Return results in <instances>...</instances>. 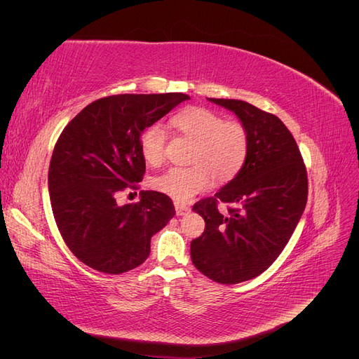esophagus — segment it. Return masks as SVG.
<instances>
[{"label":"esophagus","mask_w":359,"mask_h":359,"mask_svg":"<svg viewBox=\"0 0 359 359\" xmlns=\"http://www.w3.org/2000/svg\"><path fill=\"white\" fill-rule=\"evenodd\" d=\"M175 211H177V215H186L190 212V206L175 202Z\"/></svg>","instance_id":"1"}]
</instances>
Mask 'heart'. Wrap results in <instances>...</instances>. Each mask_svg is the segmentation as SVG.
Returning <instances> with one entry per match:
<instances>
[{
    "label": "heart",
    "instance_id": "1",
    "mask_svg": "<svg viewBox=\"0 0 359 359\" xmlns=\"http://www.w3.org/2000/svg\"><path fill=\"white\" fill-rule=\"evenodd\" d=\"M173 128L194 140L190 168H170L153 181V187L177 202H189L211 187L224 184L241 172L248 154V132L243 123L224 119L208 107L191 106L173 115ZM168 135L160 124L148 126L139 137V149L151 166L165 160Z\"/></svg>",
    "mask_w": 359,
    "mask_h": 359
}]
</instances>
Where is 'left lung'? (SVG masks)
I'll return each instance as SVG.
<instances>
[{
  "label": "left lung",
  "mask_w": 359,
  "mask_h": 359,
  "mask_svg": "<svg viewBox=\"0 0 359 359\" xmlns=\"http://www.w3.org/2000/svg\"><path fill=\"white\" fill-rule=\"evenodd\" d=\"M208 100L240 118L248 132V154L241 172L214 198L194 203L205 231L191 241L190 255L203 276L236 285L262 274L283 252L306 208L307 170L280 118L243 100ZM219 201L237 208L222 215Z\"/></svg>",
  "instance_id": "1"
}]
</instances>
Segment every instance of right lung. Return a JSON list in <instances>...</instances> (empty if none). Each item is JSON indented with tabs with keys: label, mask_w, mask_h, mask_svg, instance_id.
<instances>
[{
	"label": "right lung",
	"mask_w": 359,
	"mask_h": 359,
	"mask_svg": "<svg viewBox=\"0 0 359 359\" xmlns=\"http://www.w3.org/2000/svg\"><path fill=\"white\" fill-rule=\"evenodd\" d=\"M186 100L182 93L103 97L62 130L49 165V196L64 243L85 265L104 274L139 266L151 236L175 215L170 198L158 191L142 190L137 203L123 206L116 198L142 181L140 133Z\"/></svg>",
	"instance_id": "add662e5"
}]
</instances>
